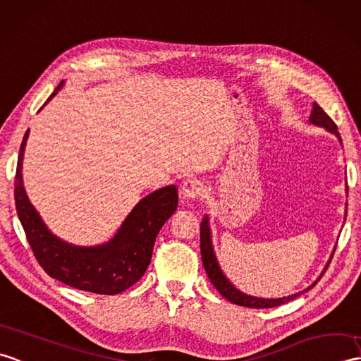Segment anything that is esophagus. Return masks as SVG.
Returning a JSON list of instances; mask_svg holds the SVG:
<instances>
[{
    "instance_id": "1",
    "label": "esophagus",
    "mask_w": 361,
    "mask_h": 361,
    "mask_svg": "<svg viewBox=\"0 0 361 361\" xmlns=\"http://www.w3.org/2000/svg\"><path fill=\"white\" fill-rule=\"evenodd\" d=\"M203 194V184L198 178H188L183 181L180 195L186 200H195Z\"/></svg>"
}]
</instances>
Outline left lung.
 I'll use <instances>...</instances> for the list:
<instances>
[{
    "label": "left lung",
    "instance_id": "left-lung-1",
    "mask_svg": "<svg viewBox=\"0 0 361 361\" xmlns=\"http://www.w3.org/2000/svg\"><path fill=\"white\" fill-rule=\"evenodd\" d=\"M309 120H311V123H314L317 126H322V128H326L329 132L335 133V135H337L338 140L341 141L340 132L337 130V124L332 121L331 116L326 114L317 103L314 104V112ZM200 250H201V259H203V266H204L209 280H211L215 289L219 290L226 300L231 301V303H233V305L245 306V307H275V306H281L284 303H288V301L297 298L301 294L300 292V294H294V295H289L284 298L264 300V298L249 297L233 288L229 283V280L223 275L219 263H216V258H215L214 250H212L211 232H209V226H207V216L203 221H201V226H200ZM312 286H315V283L312 284Z\"/></svg>",
    "mask_w": 361,
    "mask_h": 361
}]
</instances>
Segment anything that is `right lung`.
<instances>
[{
	"label": "right lung",
	"instance_id": "add662e5",
	"mask_svg": "<svg viewBox=\"0 0 361 361\" xmlns=\"http://www.w3.org/2000/svg\"><path fill=\"white\" fill-rule=\"evenodd\" d=\"M60 89L58 85L49 99ZM27 137L29 130L24 133L16 164L15 206L37 262L47 275L75 289L102 295H116L129 289L145 275L158 232L178 206L177 188L167 186L142 198L106 245L71 246L49 232L24 192L21 163Z\"/></svg>",
	"mask_w": 361,
	"mask_h": 361
}]
</instances>
